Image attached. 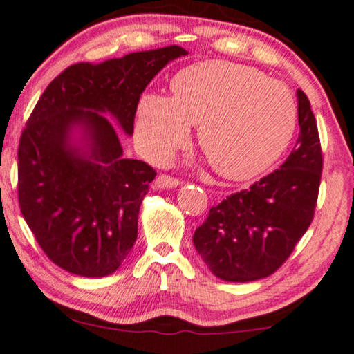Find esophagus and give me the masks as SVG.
<instances>
[{"instance_id":"obj_1","label":"esophagus","mask_w":354,"mask_h":354,"mask_svg":"<svg viewBox=\"0 0 354 354\" xmlns=\"http://www.w3.org/2000/svg\"><path fill=\"white\" fill-rule=\"evenodd\" d=\"M181 184L178 178H173V176H168L165 173H162V175H158L156 178V181H153V187L156 189H170V187H176Z\"/></svg>"}]
</instances>
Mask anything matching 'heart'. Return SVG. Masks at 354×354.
Masks as SVG:
<instances>
[{"instance_id": "obj_1", "label": "heart", "mask_w": 354, "mask_h": 354, "mask_svg": "<svg viewBox=\"0 0 354 354\" xmlns=\"http://www.w3.org/2000/svg\"><path fill=\"white\" fill-rule=\"evenodd\" d=\"M173 97L146 94L136 134L144 153L162 162L187 142H198L213 168L229 179H248L276 163L297 127L290 89L257 68L226 61L198 62L171 82Z\"/></svg>"}]
</instances>
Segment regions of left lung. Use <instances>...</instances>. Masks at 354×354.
I'll use <instances>...</instances> for the list:
<instances>
[{
    "instance_id": "left-lung-1",
    "label": "left lung",
    "mask_w": 354,
    "mask_h": 354,
    "mask_svg": "<svg viewBox=\"0 0 354 354\" xmlns=\"http://www.w3.org/2000/svg\"><path fill=\"white\" fill-rule=\"evenodd\" d=\"M295 147L270 175L250 189L212 207L192 242L213 274L250 282L281 268L310 227L322 175V149L310 99L298 89Z\"/></svg>"
}]
</instances>
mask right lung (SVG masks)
Wrapping results in <instances>:
<instances>
[{
    "mask_svg": "<svg viewBox=\"0 0 354 354\" xmlns=\"http://www.w3.org/2000/svg\"><path fill=\"white\" fill-rule=\"evenodd\" d=\"M187 51L167 46L97 66L78 62L48 84L21 134L19 205L54 265L84 277L118 270L138 237V213L157 171L123 157L120 133L133 134L139 97L152 78ZM83 126L86 151L70 144Z\"/></svg>",
    "mask_w": 354,
    "mask_h": 354,
    "instance_id": "obj_1",
    "label": "right lung"
}]
</instances>
